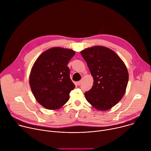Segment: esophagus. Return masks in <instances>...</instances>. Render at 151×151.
<instances>
[{
    "label": "esophagus",
    "mask_w": 151,
    "mask_h": 151,
    "mask_svg": "<svg viewBox=\"0 0 151 151\" xmlns=\"http://www.w3.org/2000/svg\"><path fill=\"white\" fill-rule=\"evenodd\" d=\"M81 84V81L77 82V85H78V86H80Z\"/></svg>",
    "instance_id": "obj_1"
}]
</instances>
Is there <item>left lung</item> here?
I'll list each match as a JSON object with an SVG mask.
<instances>
[{
    "mask_svg": "<svg viewBox=\"0 0 151 151\" xmlns=\"http://www.w3.org/2000/svg\"><path fill=\"white\" fill-rule=\"evenodd\" d=\"M93 78L92 88L85 93L87 101L96 109L105 111L123 98L129 75L121 58L111 49L96 46L81 52Z\"/></svg>",
    "mask_w": 151,
    "mask_h": 151,
    "instance_id": "8db88e82",
    "label": "left lung"
}]
</instances>
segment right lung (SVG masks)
Segmentation results:
<instances>
[{
    "instance_id": "1",
    "label": "right lung",
    "mask_w": 151,
    "mask_h": 151,
    "mask_svg": "<svg viewBox=\"0 0 151 151\" xmlns=\"http://www.w3.org/2000/svg\"><path fill=\"white\" fill-rule=\"evenodd\" d=\"M75 54L70 49L53 47L43 52L34 63L29 84L35 99L45 108L59 109L69 99L75 86L67 64Z\"/></svg>"
}]
</instances>
